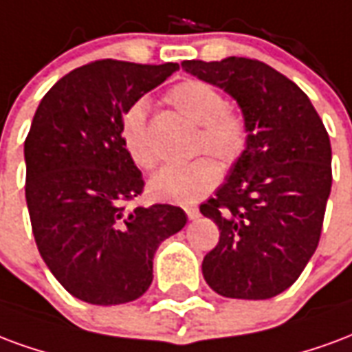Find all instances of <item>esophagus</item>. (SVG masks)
<instances>
[{
	"label": "esophagus",
	"mask_w": 352,
	"mask_h": 352,
	"mask_svg": "<svg viewBox=\"0 0 352 352\" xmlns=\"http://www.w3.org/2000/svg\"><path fill=\"white\" fill-rule=\"evenodd\" d=\"M184 210H186V214L189 219H197V217H199V208L197 206H184Z\"/></svg>",
	"instance_id": "obj_1"
}]
</instances>
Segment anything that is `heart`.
Returning a JSON list of instances; mask_svg holds the SVG:
<instances>
[{"mask_svg":"<svg viewBox=\"0 0 352 352\" xmlns=\"http://www.w3.org/2000/svg\"><path fill=\"white\" fill-rule=\"evenodd\" d=\"M166 99L179 114L201 125V135L197 140L199 153H210L225 168H232L240 163L250 146V125L240 110L227 104L219 89L208 82L186 80L176 84ZM120 137L125 151L140 168L150 170L157 165V151L151 144L148 107L144 101L133 102L123 112ZM211 158L204 155L184 165L161 168L150 179L151 195L159 201L176 204L199 202L221 179L220 162Z\"/></svg>","mask_w":352,"mask_h":352,"instance_id":"heart-1","label":"heart"}]
</instances>
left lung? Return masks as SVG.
I'll use <instances>...</instances> for the list:
<instances>
[{
  "label": "left lung",
  "mask_w": 352,
  "mask_h": 352,
  "mask_svg": "<svg viewBox=\"0 0 352 352\" xmlns=\"http://www.w3.org/2000/svg\"><path fill=\"white\" fill-rule=\"evenodd\" d=\"M234 97L250 125L245 155L201 214L219 227L202 276L227 298L266 300L289 289L317 250L332 187V148L307 95L250 58L182 61Z\"/></svg>",
  "instance_id": "obj_1"
}]
</instances>
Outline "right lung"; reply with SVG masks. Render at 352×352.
<instances>
[{
	"mask_svg": "<svg viewBox=\"0 0 352 352\" xmlns=\"http://www.w3.org/2000/svg\"><path fill=\"white\" fill-rule=\"evenodd\" d=\"M178 69L91 61L56 82L33 116L24 142L33 236L56 279L82 302L142 296L159 243L186 227L178 206H127L144 179L120 137L123 112Z\"/></svg>",
	"mask_w": 352,
	"mask_h": 352,
	"instance_id": "right-lung-1",
	"label": "right lung"
}]
</instances>
